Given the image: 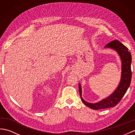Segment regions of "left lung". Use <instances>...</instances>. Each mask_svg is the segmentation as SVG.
Returning a JSON list of instances; mask_svg holds the SVG:
<instances>
[{
	"label": "left lung",
	"instance_id": "left-lung-1",
	"mask_svg": "<svg viewBox=\"0 0 135 135\" xmlns=\"http://www.w3.org/2000/svg\"><path fill=\"white\" fill-rule=\"evenodd\" d=\"M105 47H111L117 50L121 57L122 60L121 79L118 87L111 96L108 97L107 98L103 99L100 102L94 103V104L86 102L82 99L81 85L79 84V91L82 102L88 107L93 110H100V109L115 107L116 105L118 104L125 95L129 87L131 82L132 56L131 52L128 51V47L121 44L118 40H114L110 42L106 45Z\"/></svg>",
	"mask_w": 135,
	"mask_h": 135
}]
</instances>
